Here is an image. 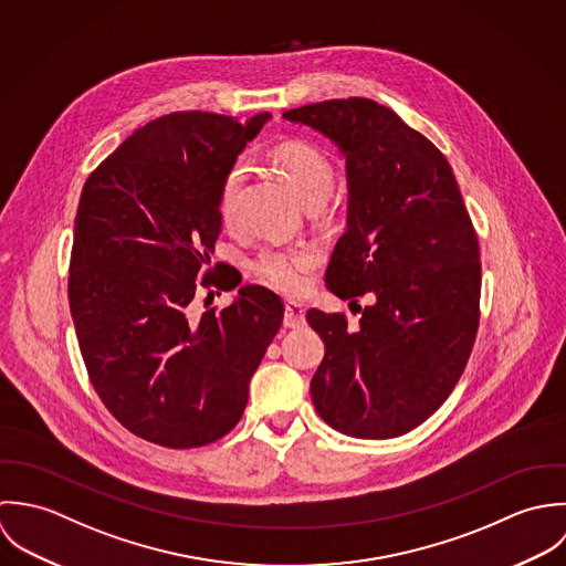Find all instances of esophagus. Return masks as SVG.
I'll return each instance as SVG.
<instances>
[{
  "instance_id": "esophagus-1",
  "label": "esophagus",
  "mask_w": 566,
  "mask_h": 566,
  "mask_svg": "<svg viewBox=\"0 0 566 566\" xmlns=\"http://www.w3.org/2000/svg\"><path fill=\"white\" fill-rule=\"evenodd\" d=\"M306 324V311L297 302H286L284 306V326L286 328H302Z\"/></svg>"
}]
</instances>
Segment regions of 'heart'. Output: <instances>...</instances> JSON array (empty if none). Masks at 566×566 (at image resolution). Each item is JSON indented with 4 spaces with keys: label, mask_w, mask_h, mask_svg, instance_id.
I'll return each instance as SVG.
<instances>
[{
    "label": "heart",
    "mask_w": 566,
    "mask_h": 566,
    "mask_svg": "<svg viewBox=\"0 0 566 566\" xmlns=\"http://www.w3.org/2000/svg\"><path fill=\"white\" fill-rule=\"evenodd\" d=\"M275 164L291 184L293 192L302 201L304 208L317 210L326 203L331 192L335 190V166L331 157L308 144V142H286L275 150ZM247 170L242 164H233L227 170L226 179L221 184V217L226 223L235 219L240 190L244 184ZM317 264V253L306 247L297 249H275L269 247L260 251V255L253 262V269L262 282L269 286L284 291V293H297L304 286V275Z\"/></svg>",
    "instance_id": "obj_1"
}]
</instances>
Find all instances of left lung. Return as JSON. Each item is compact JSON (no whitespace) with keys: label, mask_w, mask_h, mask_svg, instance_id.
Returning a JSON list of instances; mask_svg holds the SVG:
<instances>
[{"label":"left lung","mask_w":566,"mask_h":566,"mask_svg":"<svg viewBox=\"0 0 566 566\" xmlns=\"http://www.w3.org/2000/svg\"><path fill=\"white\" fill-rule=\"evenodd\" d=\"M282 117L322 133L345 157L347 221L326 286L340 300L369 302L358 306L356 328L343 315L306 313L326 343L313 405L349 438L405 436L449 398L479 326V242L451 164L367 98Z\"/></svg>","instance_id":"left-lung-1"}]
</instances>
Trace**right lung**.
<instances>
[{
    "instance_id": "1",
    "label": "right lung",
    "mask_w": 566,
    "mask_h": 566,
    "mask_svg": "<svg viewBox=\"0 0 566 566\" xmlns=\"http://www.w3.org/2000/svg\"><path fill=\"white\" fill-rule=\"evenodd\" d=\"M271 114L240 122L203 112L161 115L90 175L70 262V311L94 389L115 420L166 449L227 436L249 380L284 317L258 284L192 317L201 286L231 291L235 269L210 266L223 227L221 184Z\"/></svg>"
}]
</instances>
